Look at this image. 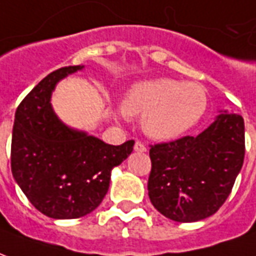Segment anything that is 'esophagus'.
Segmentation results:
<instances>
[{
    "label": "esophagus",
    "mask_w": 256,
    "mask_h": 256,
    "mask_svg": "<svg viewBox=\"0 0 256 256\" xmlns=\"http://www.w3.org/2000/svg\"><path fill=\"white\" fill-rule=\"evenodd\" d=\"M135 151H139V152H146V151H147L146 144H144L143 142L138 140L135 143Z\"/></svg>",
    "instance_id": "34e87169"
}]
</instances>
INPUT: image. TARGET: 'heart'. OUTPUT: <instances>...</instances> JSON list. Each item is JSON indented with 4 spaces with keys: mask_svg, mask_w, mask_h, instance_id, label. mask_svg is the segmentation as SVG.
Listing matches in <instances>:
<instances>
[{
    "mask_svg": "<svg viewBox=\"0 0 256 256\" xmlns=\"http://www.w3.org/2000/svg\"><path fill=\"white\" fill-rule=\"evenodd\" d=\"M206 106L207 95L200 86L164 78L134 86L121 113L143 114L142 126L147 135L168 140L195 126Z\"/></svg>",
    "mask_w": 256,
    "mask_h": 256,
    "instance_id": "1",
    "label": "heart"
}]
</instances>
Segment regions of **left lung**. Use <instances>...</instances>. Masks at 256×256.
<instances>
[{
    "label": "left lung",
    "instance_id": "obj_1",
    "mask_svg": "<svg viewBox=\"0 0 256 256\" xmlns=\"http://www.w3.org/2000/svg\"><path fill=\"white\" fill-rule=\"evenodd\" d=\"M150 147L152 206L177 222L200 221L225 203L243 166L244 120L224 112L195 138Z\"/></svg>",
    "mask_w": 256,
    "mask_h": 256
}]
</instances>
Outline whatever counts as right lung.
Instances as JSON below:
<instances>
[{
    "label": "right lung",
    "mask_w": 256,
    "mask_h": 256,
    "mask_svg": "<svg viewBox=\"0 0 256 256\" xmlns=\"http://www.w3.org/2000/svg\"><path fill=\"white\" fill-rule=\"evenodd\" d=\"M83 66H64L39 82L16 109L10 147L14 180L32 206L50 218L72 220L100 206L112 169L130 156L135 140L120 146L62 124L50 98L60 80Z\"/></svg>",
    "instance_id": "right-lung-1"
}]
</instances>
